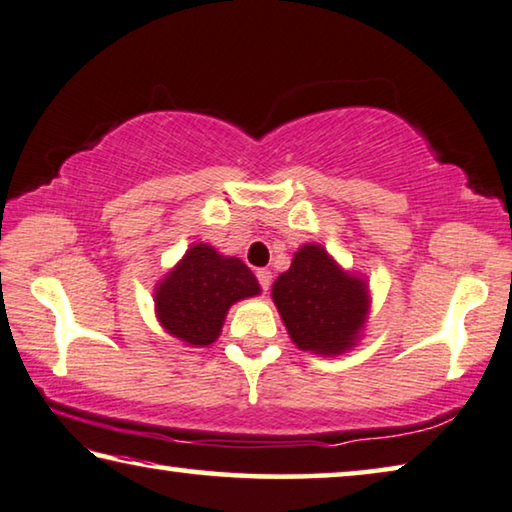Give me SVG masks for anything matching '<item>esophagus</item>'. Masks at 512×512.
<instances>
[{"instance_id": "1", "label": "esophagus", "mask_w": 512, "mask_h": 512, "mask_svg": "<svg viewBox=\"0 0 512 512\" xmlns=\"http://www.w3.org/2000/svg\"><path fill=\"white\" fill-rule=\"evenodd\" d=\"M271 278H273V275H271L269 269H257V280H259V285H262L264 291H269Z\"/></svg>"}]
</instances>
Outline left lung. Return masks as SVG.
<instances>
[{"label": "left lung", "mask_w": 512, "mask_h": 512, "mask_svg": "<svg viewBox=\"0 0 512 512\" xmlns=\"http://www.w3.org/2000/svg\"><path fill=\"white\" fill-rule=\"evenodd\" d=\"M271 298L300 351L335 358L358 346L369 323L371 294L321 243H303L273 282Z\"/></svg>", "instance_id": "8db88e82"}]
</instances>
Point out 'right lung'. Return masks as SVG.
<instances>
[{
    "instance_id": "obj_1",
    "label": "right lung",
    "mask_w": 512,
    "mask_h": 512,
    "mask_svg": "<svg viewBox=\"0 0 512 512\" xmlns=\"http://www.w3.org/2000/svg\"><path fill=\"white\" fill-rule=\"evenodd\" d=\"M259 294L255 273L239 257L200 241L154 285V314L170 337L200 348L216 342L234 303Z\"/></svg>"
}]
</instances>
